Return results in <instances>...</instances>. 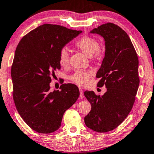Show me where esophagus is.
<instances>
[{
    "mask_svg": "<svg viewBox=\"0 0 154 154\" xmlns=\"http://www.w3.org/2000/svg\"><path fill=\"white\" fill-rule=\"evenodd\" d=\"M79 92H80V97L83 98H84V94H83V90L82 88H79Z\"/></svg>",
    "mask_w": 154,
    "mask_h": 154,
    "instance_id": "esophagus-1",
    "label": "esophagus"
}]
</instances>
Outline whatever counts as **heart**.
Returning <instances> with one entry per match:
<instances>
[{
    "instance_id": "1",
    "label": "heart",
    "mask_w": 154,
    "mask_h": 154,
    "mask_svg": "<svg viewBox=\"0 0 154 154\" xmlns=\"http://www.w3.org/2000/svg\"><path fill=\"white\" fill-rule=\"evenodd\" d=\"M75 45L88 56L91 57L94 55V57H98L100 54V43L96 38L91 36H85L79 38L75 42ZM59 63L62 67H66L69 65V54L66 48L62 49L60 51ZM92 75V72L90 71L77 70L69 77V79L78 85L85 86L89 82Z\"/></svg>"
}]
</instances>
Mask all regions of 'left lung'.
Segmentation results:
<instances>
[{
    "label": "left lung",
    "instance_id": "left-lung-1",
    "mask_svg": "<svg viewBox=\"0 0 154 154\" xmlns=\"http://www.w3.org/2000/svg\"><path fill=\"white\" fill-rule=\"evenodd\" d=\"M90 32L105 41V58L96 77L100 78L97 86L105 85L106 92L103 96L84 92L92 105L84 122L96 132H106L119 126L132 110L140 82L139 59L128 35L118 25L108 22Z\"/></svg>",
    "mask_w": 154,
    "mask_h": 154
}]
</instances>
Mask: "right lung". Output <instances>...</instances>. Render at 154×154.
Returning a JSON list of instances; mask_svg holds the SVG:
<instances>
[{
  "mask_svg": "<svg viewBox=\"0 0 154 154\" xmlns=\"http://www.w3.org/2000/svg\"><path fill=\"white\" fill-rule=\"evenodd\" d=\"M82 30L45 24L30 31L17 46L11 75L13 98L18 113L35 131L49 134L61 126L64 112L79 96L77 85L63 83L50 91L49 83L60 69L59 54Z\"/></svg>",
  "mask_w": 154,
  "mask_h": 154,
  "instance_id": "right-lung-1",
  "label": "right lung"
}]
</instances>
